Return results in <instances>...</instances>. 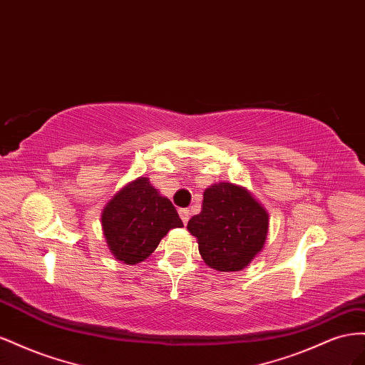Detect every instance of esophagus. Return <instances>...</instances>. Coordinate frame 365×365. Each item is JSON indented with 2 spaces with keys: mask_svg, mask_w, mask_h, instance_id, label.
<instances>
[{
  "mask_svg": "<svg viewBox=\"0 0 365 365\" xmlns=\"http://www.w3.org/2000/svg\"><path fill=\"white\" fill-rule=\"evenodd\" d=\"M179 214H180V218H182V222L186 225L188 223V220H190V215H191V212H190V210L188 207H182V210L179 211Z\"/></svg>",
  "mask_w": 365,
  "mask_h": 365,
  "instance_id": "1",
  "label": "esophagus"
}]
</instances>
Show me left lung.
Returning <instances> with one entry per match:
<instances>
[{"label": "left lung", "mask_w": 365, "mask_h": 365, "mask_svg": "<svg viewBox=\"0 0 365 365\" xmlns=\"http://www.w3.org/2000/svg\"><path fill=\"white\" fill-rule=\"evenodd\" d=\"M269 217L242 186L218 183L203 194L202 212L188 222L205 263L223 272L242 270L262 251Z\"/></svg>", "instance_id": "1"}]
</instances>
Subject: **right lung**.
Wrapping results in <instances>:
<instances>
[{"mask_svg":"<svg viewBox=\"0 0 365 365\" xmlns=\"http://www.w3.org/2000/svg\"><path fill=\"white\" fill-rule=\"evenodd\" d=\"M182 226L173 203L153 188L147 177L125 186L102 212L110 251L127 264L143 262L170 229Z\"/></svg>","mask_w":365,"mask_h":365,"instance_id":"right-lung-1","label":"right lung"}]
</instances>
